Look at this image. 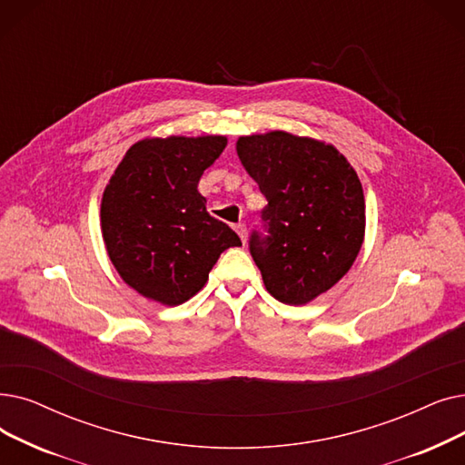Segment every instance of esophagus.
<instances>
[{
  "mask_svg": "<svg viewBox=\"0 0 465 465\" xmlns=\"http://www.w3.org/2000/svg\"><path fill=\"white\" fill-rule=\"evenodd\" d=\"M235 232H237V235L241 237V241H243V243H245V241H247V226H245V224H237V226H235Z\"/></svg>",
  "mask_w": 465,
  "mask_h": 465,
  "instance_id": "obj_1",
  "label": "esophagus"
}]
</instances>
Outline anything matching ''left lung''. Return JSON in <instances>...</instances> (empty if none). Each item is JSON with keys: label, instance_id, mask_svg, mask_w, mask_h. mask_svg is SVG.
<instances>
[{"label": "left lung", "instance_id": "left-lung-1", "mask_svg": "<svg viewBox=\"0 0 465 465\" xmlns=\"http://www.w3.org/2000/svg\"><path fill=\"white\" fill-rule=\"evenodd\" d=\"M237 155L268 205L270 235H251L266 291L304 306L344 277L365 241V195L332 144L287 131L239 136Z\"/></svg>", "mask_w": 465, "mask_h": 465}]
</instances>
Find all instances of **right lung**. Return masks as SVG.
<instances>
[{
  "instance_id": "obj_1",
  "label": "right lung",
  "mask_w": 465,
  "mask_h": 465,
  "mask_svg": "<svg viewBox=\"0 0 465 465\" xmlns=\"http://www.w3.org/2000/svg\"><path fill=\"white\" fill-rule=\"evenodd\" d=\"M228 138L148 136L134 143L104 188L100 230L119 277L163 306L184 304L205 287L237 233L207 213L199 178Z\"/></svg>"
}]
</instances>
